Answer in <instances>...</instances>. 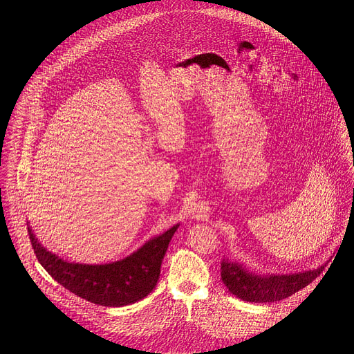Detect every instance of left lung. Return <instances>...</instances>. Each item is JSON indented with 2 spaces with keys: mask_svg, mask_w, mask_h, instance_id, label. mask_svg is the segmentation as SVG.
Here are the masks:
<instances>
[{
  "mask_svg": "<svg viewBox=\"0 0 354 354\" xmlns=\"http://www.w3.org/2000/svg\"><path fill=\"white\" fill-rule=\"evenodd\" d=\"M326 265L318 269L290 274H258L230 259L221 262V279L228 291L249 302H274L308 286Z\"/></svg>",
  "mask_w": 354,
  "mask_h": 354,
  "instance_id": "left-lung-1",
  "label": "left lung"
}]
</instances>
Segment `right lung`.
I'll return each instance as SVG.
<instances>
[{
	"label": "right lung",
	"instance_id": "right-lung-1",
	"mask_svg": "<svg viewBox=\"0 0 354 354\" xmlns=\"http://www.w3.org/2000/svg\"><path fill=\"white\" fill-rule=\"evenodd\" d=\"M178 227L151 238L127 258L105 265L67 262L41 246L32 227H28V232L39 263L57 283L93 304L124 307L156 288L162 259Z\"/></svg>",
	"mask_w": 354,
	"mask_h": 354
}]
</instances>
